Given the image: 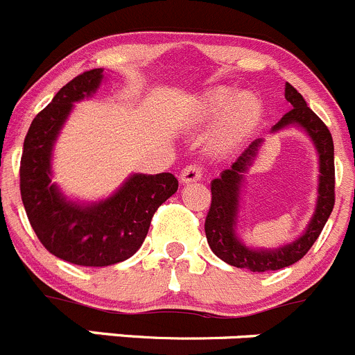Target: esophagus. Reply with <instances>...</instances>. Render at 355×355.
Wrapping results in <instances>:
<instances>
[{"instance_id":"esophagus-1","label":"esophagus","mask_w":355,"mask_h":355,"mask_svg":"<svg viewBox=\"0 0 355 355\" xmlns=\"http://www.w3.org/2000/svg\"><path fill=\"white\" fill-rule=\"evenodd\" d=\"M203 176V171L202 167L196 166V164H189V166H186L184 169L181 171V181L182 182H195V181H200Z\"/></svg>"}]
</instances>
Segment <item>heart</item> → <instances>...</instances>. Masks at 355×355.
<instances>
[{
	"label": "heart",
	"instance_id": "heart-1",
	"mask_svg": "<svg viewBox=\"0 0 355 355\" xmlns=\"http://www.w3.org/2000/svg\"><path fill=\"white\" fill-rule=\"evenodd\" d=\"M217 139L220 146H233L247 138L261 121V103L250 94H238L231 89H217L207 94L196 107L200 121H212L223 115Z\"/></svg>",
	"mask_w": 355,
	"mask_h": 355
}]
</instances>
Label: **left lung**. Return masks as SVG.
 Segmentation results:
<instances>
[{
	"label": "left lung",
	"instance_id": "8db88e82",
	"mask_svg": "<svg viewBox=\"0 0 355 355\" xmlns=\"http://www.w3.org/2000/svg\"><path fill=\"white\" fill-rule=\"evenodd\" d=\"M285 98L290 101L292 110L286 112L282 121L272 128V131L283 129L285 125L298 124L307 131L319 152V196L315 214L309 224L305 234L298 240L278 250H250L245 247L234 234L238 214V196L243 173L255 159L261 139L252 143L230 169L223 171L220 176L210 182L212 202L205 217V234L210 248L220 261L241 269H250L254 272H268L276 269L288 268L300 261L314 241L321 234L333 205H335V157H333V138L324 122L307 107L302 94L292 84L286 83Z\"/></svg>",
	"mask_w": 355,
	"mask_h": 355
}]
</instances>
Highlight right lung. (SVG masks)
<instances>
[{"instance_id": "obj_1", "label": "right lung", "mask_w": 355, "mask_h": 355, "mask_svg": "<svg viewBox=\"0 0 355 355\" xmlns=\"http://www.w3.org/2000/svg\"><path fill=\"white\" fill-rule=\"evenodd\" d=\"M101 69L86 70L67 83L34 117L20 159V195L37 240L70 264L101 268L138 252L153 214L178 191L174 174H135L115 195L94 205L67 202L51 182V150L73 101L89 96L101 83Z\"/></svg>"}]
</instances>
